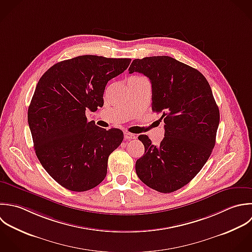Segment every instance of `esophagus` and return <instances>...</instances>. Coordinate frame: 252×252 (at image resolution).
Segmentation results:
<instances>
[{"instance_id": "esophagus-1", "label": "esophagus", "mask_w": 252, "mask_h": 252, "mask_svg": "<svg viewBox=\"0 0 252 252\" xmlns=\"http://www.w3.org/2000/svg\"><path fill=\"white\" fill-rule=\"evenodd\" d=\"M124 135H125V139L126 140H130V139H134L135 138V135L132 134V133H129V132H125Z\"/></svg>"}]
</instances>
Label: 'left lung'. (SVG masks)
Wrapping results in <instances>:
<instances>
[{
	"label": "left lung",
	"mask_w": 252,
	"mask_h": 252,
	"mask_svg": "<svg viewBox=\"0 0 252 252\" xmlns=\"http://www.w3.org/2000/svg\"><path fill=\"white\" fill-rule=\"evenodd\" d=\"M128 71L150 79L152 110L165 123L159 145L138 136L145 151L136 174L159 192L176 191L200 172L215 146L220 112L211 87L200 71L168 56L135 59Z\"/></svg>",
	"instance_id": "8db88e82"
}]
</instances>
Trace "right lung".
<instances>
[{
	"mask_svg": "<svg viewBox=\"0 0 252 252\" xmlns=\"http://www.w3.org/2000/svg\"><path fill=\"white\" fill-rule=\"evenodd\" d=\"M130 61L78 56L55 63L39 79L27 114L34 150L46 172L64 189L86 191L105 179L108 158L124 133L87 123L85 111L104 105L108 81Z\"/></svg>",
	"mask_w": 252,
	"mask_h": 252,
	"instance_id": "add662e5",
	"label": "right lung"
}]
</instances>
